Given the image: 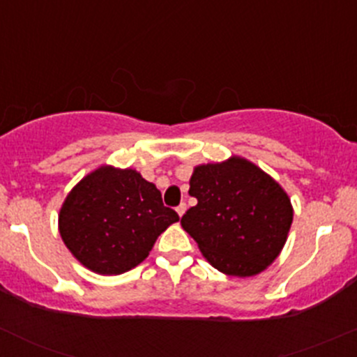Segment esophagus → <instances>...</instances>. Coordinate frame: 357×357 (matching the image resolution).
Listing matches in <instances>:
<instances>
[{"label": "esophagus", "instance_id": "34e87169", "mask_svg": "<svg viewBox=\"0 0 357 357\" xmlns=\"http://www.w3.org/2000/svg\"><path fill=\"white\" fill-rule=\"evenodd\" d=\"M176 212H178V215L181 218V215L186 212V204H179L178 207H176Z\"/></svg>", "mask_w": 357, "mask_h": 357}]
</instances>
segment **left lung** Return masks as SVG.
<instances>
[{"instance_id":"1","label":"left lung","mask_w":357,"mask_h":357,"mask_svg":"<svg viewBox=\"0 0 357 357\" xmlns=\"http://www.w3.org/2000/svg\"><path fill=\"white\" fill-rule=\"evenodd\" d=\"M188 193L197 205L181 226L218 271L247 278L278 257L294 208L285 190L261 167L236 155L197 165Z\"/></svg>"}]
</instances>
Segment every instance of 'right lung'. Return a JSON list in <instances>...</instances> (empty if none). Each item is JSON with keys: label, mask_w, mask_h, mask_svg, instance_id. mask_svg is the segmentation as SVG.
<instances>
[{"label": "right lung", "mask_w": 357, "mask_h": 357, "mask_svg": "<svg viewBox=\"0 0 357 357\" xmlns=\"http://www.w3.org/2000/svg\"><path fill=\"white\" fill-rule=\"evenodd\" d=\"M178 219L138 171L102 165L70 190L59 229L82 266L98 275H121L145 261L158 235Z\"/></svg>", "instance_id": "obj_1"}]
</instances>
